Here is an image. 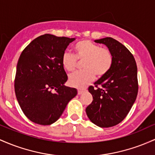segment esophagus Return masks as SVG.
Returning a JSON list of instances; mask_svg holds the SVG:
<instances>
[{
	"instance_id": "34e87169",
	"label": "esophagus",
	"mask_w": 155,
	"mask_h": 155,
	"mask_svg": "<svg viewBox=\"0 0 155 155\" xmlns=\"http://www.w3.org/2000/svg\"><path fill=\"white\" fill-rule=\"evenodd\" d=\"M83 91H83V90L79 89V90H78V95H81V94L83 93Z\"/></svg>"
}]
</instances>
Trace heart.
I'll list each match as a JSON object with an SVG mask.
<instances>
[{"instance_id": "obj_1", "label": "heart", "mask_w": 155, "mask_h": 155, "mask_svg": "<svg viewBox=\"0 0 155 155\" xmlns=\"http://www.w3.org/2000/svg\"><path fill=\"white\" fill-rule=\"evenodd\" d=\"M75 56L65 52L62 56L64 68L68 72L75 70L78 60L82 62V72L70 74L69 83L75 88H83L91 83L95 78H101L108 72L113 64V55L109 50L100 48L88 40H82L74 47Z\"/></svg>"}]
</instances>
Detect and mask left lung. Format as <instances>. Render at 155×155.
Wrapping results in <instances>:
<instances>
[{
    "instance_id": "obj_1",
    "label": "left lung",
    "mask_w": 155,
    "mask_h": 155,
    "mask_svg": "<svg viewBox=\"0 0 155 155\" xmlns=\"http://www.w3.org/2000/svg\"><path fill=\"white\" fill-rule=\"evenodd\" d=\"M94 41L108 48L113 55V64L108 72L94 83L97 88L92 86L88 88L93 101L86 112L97 126L110 127L124 119L136 100V62L129 50L117 40L105 37Z\"/></svg>"
}]
</instances>
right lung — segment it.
I'll list each match as a JSON object with an SVG mask.
<instances>
[{
  "label": "right lung",
  "instance_id": "right-lung-1",
  "mask_svg": "<svg viewBox=\"0 0 155 155\" xmlns=\"http://www.w3.org/2000/svg\"><path fill=\"white\" fill-rule=\"evenodd\" d=\"M74 39L44 34L33 40L19 58L15 94L22 112L36 124L55 122L77 95L76 88L64 86L68 77L61 61Z\"/></svg>",
  "mask_w": 155,
  "mask_h": 155
}]
</instances>
